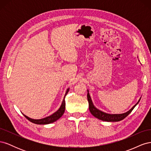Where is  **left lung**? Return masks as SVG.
Segmentation results:
<instances>
[{
  "label": "left lung",
  "mask_w": 151,
  "mask_h": 151,
  "mask_svg": "<svg viewBox=\"0 0 151 151\" xmlns=\"http://www.w3.org/2000/svg\"><path fill=\"white\" fill-rule=\"evenodd\" d=\"M87 97H88V100L89 103V109L91 113L92 114L94 117L98 118L99 120H101L105 122H119L123 120L132 112V111L133 110L134 108L137 106V104H138L141 99L140 98L138 101V102L129 111H128L126 113H122V114H109V113H106L101 110H99V109H98V108H96L94 106V105L93 104V103L92 101V99L91 98L88 89V94H87Z\"/></svg>",
  "instance_id": "1"
}]
</instances>
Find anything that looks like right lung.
<instances>
[{
    "instance_id": "obj_1",
    "label": "right lung",
    "mask_w": 151,
    "mask_h": 151,
    "mask_svg": "<svg viewBox=\"0 0 151 151\" xmlns=\"http://www.w3.org/2000/svg\"><path fill=\"white\" fill-rule=\"evenodd\" d=\"M68 91H69V88H68L66 91V93L65 94L64 98H63V99L62 101L61 106L59 108V109L57 111L55 112L54 113H53L52 115H50L48 116L45 117L44 118H42V119H32V118L27 116L26 115H24V116L28 119V120H29L31 122L35 123V124H38V125H46V124H49V123H53L54 122L57 121V120H58L62 115L63 113L65 111V98L66 96V95L67 94Z\"/></svg>"
}]
</instances>
